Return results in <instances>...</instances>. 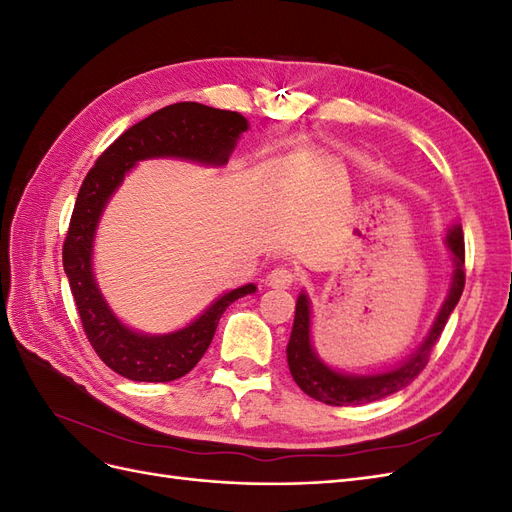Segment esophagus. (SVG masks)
Masks as SVG:
<instances>
[{
    "instance_id": "1",
    "label": "esophagus",
    "mask_w": 512,
    "mask_h": 512,
    "mask_svg": "<svg viewBox=\"0 0 512 512\" xmlns=\"http://www.w3.org/2000/svg\"><path fill=\"white\" fill-rule=\"evenodd\" d=\"M297 282V273L288 267H277L267 275V284L273 288H288Z\"/></svg>"
}]
</instances>
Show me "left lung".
Listing matches in <instances>:
<instances>
[{
	"label": "left lung",
	"instance_id": "obj_1",
	"mask_svg": "<svg viewBox=\"0 0 512 512\" xmlns=\"http://www.w3.org/2000/svg\"><path fill=\"white\" fill-rule=\"evenodd\" d=\"M446 243L451 247L455 265L451 292H448V297L440 309L436 322H433V329L429 331L425 344L418 348L406 363H401L391 371H384V374L346 376L324 365L316 356L312 342H309V301L305 294H299L286 354L290 374L303 393L322 401V404L327 406H363L369 404V401H376L401 391L421 374L425 365L429 363V354L433 346L438 344V339L446 327L448 316H451L455 305L461 299L463 286H466V245H463L461 226H453L448 230Z\"/></svg>",
	"mask_w": 512,
	"mask_h": 512
}]
</instances>
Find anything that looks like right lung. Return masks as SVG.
<instances>
[{"mask_svg": "<svg viewBox=\"0 0 512 512\" xmlns=\"http://www.w3.org/2000/svg\"><path fill=\"white\" fill-rule=\"evenodd\" d=\"M247 119L198 102H177L134 123L106 147L87 173L64 241V271L91 348L119 376L136 382H170L203 359L226 307L252 294L254 284L226 292L188 327L168 335L134 333L113 316L91 271V245L100 213L128 170L147 158H185L226 164Z\"/></svg>", "mask_w": 512, "mask_h": 512, "instance_id": "1", "label": "right lung"}]
</instances>
